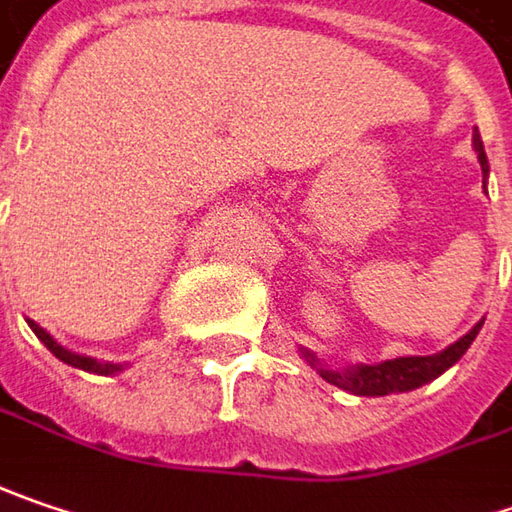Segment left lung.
<instances>
[{
  "instance_id": "obj_1",
  "label": "left lung",
  "mask_w": 512,
  "mask_h": 512,
  "mask_svg": "<svg viewBox=\"0 0 512 512\" xmlns=\"http://www.w3.org/2000/svg\"><path fill=\"white\" fill-rule=\"evenodd\" d=\"M473 146L478 152V161H481V169H487V155H484V143H481V135L475 129ZM484 320L475 322L473 331L464 334L458 343H452L449 348H444L441 354H432V357H397V360H386V363H377V366H351V369L343 371H331L322 366L320 360L305 351V360L320 371L322 380L340 386L351 395H366V397H380V395H392V392H409V389H418L423 383L435 380L438 374H444L449 366H455L464 351L473 345L475 334L481 331Z\"/></svg>"
}]
</instances>
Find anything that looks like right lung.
Returning <instances> with one entry per match:
<instances>
[{
	"label": "right lung",
	"mask_w": 512,
	"mask_h": 512,
	"mask_svg": "<svg viewBox=\"0 0 512 512\" xmlns=\"http://www.w3.org/2000/svg\"><path fill=\"white\" fill-rule=\"evenodd\" d=\"M28 325H31V331L37 334L39 340H42V345H45L54 357H60L63 363H68V366H74V369H83V371H94V374H115V371H120L117 363H97L94 357H80V354L68 351V348H63V345L57 343L48 331H42L34 320H28Z\"/></svg>",
	"instance_id": "1"
}]
</instances>
